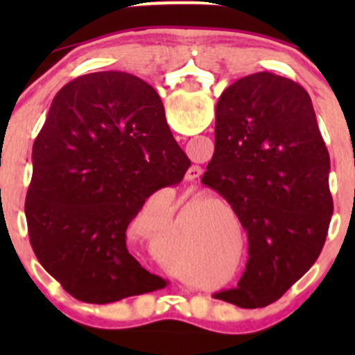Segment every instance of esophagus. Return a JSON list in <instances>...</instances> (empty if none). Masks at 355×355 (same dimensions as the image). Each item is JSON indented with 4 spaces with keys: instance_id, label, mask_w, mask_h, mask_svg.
<instances>
[{
    "instance_id": "34e87169",
    "label": "esophagus",
    "mask_w": 355,
    "mask_h": 355,
    "mask_svg": "<svg viewBox=\"0 0 355 355\" xmlns=\"http://www.w3.org/2000/svg\"><path fill=\"white\" fill-rule=\"evenodd\" d=\"M202 177V168L198 165H193L190 166L189 172H187V180L193 182V180H198V178Z\"/></svg>"
}]
</instances>
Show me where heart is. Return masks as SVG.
<instances>
[{"label": "heart", "instance_id": "b5f03b06", "mask_svg": "<svg viewBox=\"0 0 355 355\" xmlns=\"http://www.w3.org/2000/svg\"><path fill=\"white\" fill-rule=\"evenodd\" d=\"M158 250H160V259L158 262L164 263L168 268H180L187 263V257L180 248L175 245L172 239H166L164 235H158L157 239ZM197 252H200L203 257H215V250H217V243L211 240L209 234H198L197 235Z\"/></svg>", "mask_w": 355, "mask_h": 355}]
</instances>
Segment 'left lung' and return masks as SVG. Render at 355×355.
Masks as SVG:
<instances>
[{
	"instance_id": "8db88e82",
	"label": "left lung",
	"mask_w": 355,
	"mask_h": 355,
	"mask_svg": "<svg viewBox=\"0 0 355 355\" xmlns=\"http://www.w3.org/2000/svg\"><path fill=\"white\" fill-rule=\"evenodd\" d=\"M329 172L311 96L299 83L259 71L223 89L202 182L234 209L248 260L237 287L215 299L266 307L313 266L334 211Z\"/></svg>"
}]
</instances>
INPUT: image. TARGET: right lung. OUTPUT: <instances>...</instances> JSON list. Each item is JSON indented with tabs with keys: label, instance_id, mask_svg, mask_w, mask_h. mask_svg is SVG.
Instances as JSON below:
<instances>
[{
	"label": "right lung",
	"instance_id": "obj_1",
	"mask_svg": "<svg viewBox=\"0 0 355 355\" xmlns=\"http://www.w3.org/2000/svg\"><path fill=\"white\" fill-rule=\"evenodd\" d=\"M189 166L144 80L98 71L67 83L33 145L24 214L36 259L81 302L164 287L130 254L125 232L146 198Z\"/></svg>",
	"mask_w": 355,
	"mask_h": 355
}]
</instances>
